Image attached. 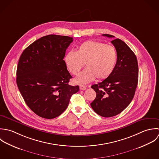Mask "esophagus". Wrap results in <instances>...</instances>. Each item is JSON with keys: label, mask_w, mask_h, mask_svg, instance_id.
<instances>
[{"label": "esophagus", "mask_w": 159, "mask_h": 159, "mask_svg": "<svg viewBox=\"0 0 159 159\" xmlns=\"http://www.w3.org/2000/svg\"><path fill=\"white\" fill-rule=\"evenodd\" d=\"M79 87H80V89L81 90H85L86 89H87L86 86L83 85H79Z\"/></svg>", "instance_id": "esophagus-1"}]
</instances>
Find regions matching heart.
I'll return each instance as SVG.
<instances>
[{
	"label": "heart",
	"mask_w": 159,
	"mask_h": 159,
	"mask_svg": "<svg viewBox=\"0 0 159 159\" xmlns=\"http://www.w3.org/2000/svg\"><path fill=\"white\" fill-rule=\"evenodd\" d=\"M117 60L116 48L104 43L89 40L80 44L76 52L69 51L64 57L67 69L77 75L85 63L84 69L75 79L79 84H87L95 79L102 80L113 72Z\"/></svg>",
	"instance_id": "1"
}]
</instances>
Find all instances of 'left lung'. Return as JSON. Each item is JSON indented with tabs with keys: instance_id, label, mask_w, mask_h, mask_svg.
Returning a JSON list of instances; mask_svg holds the SVG:
<instances>
[{
	"instance_id": "8db88e82",
	"label": "left lung",
	"mask_w": 159,
	"mask_h": 159,
	"mask_svg": "<svg viewBox=\"0 0 159 159\" xmlns=\"http://www.w3.org/2000/svg\"><path fill=\"white\" fill-rule=\"evenodd\" d=\"M103 36L112 38L110 34ZM117 53L115 68L105 80L91 88L96 96L90 104L98 115L111 117L122 112L132 101L138 82L136 57L127 44L119 39L111 41Z\"/></svg>"
}]
</instances>
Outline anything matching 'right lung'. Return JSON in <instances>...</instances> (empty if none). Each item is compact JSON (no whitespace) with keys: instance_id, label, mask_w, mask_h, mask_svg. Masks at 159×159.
<instances>
[{"instance_id":"right-lung-1","label":"right lung","mask_w":159,"mask_h":159,"mask_svg":"<svg viewBox=\"0 0 159 159\" xmlns=\"http://www.w3.org/2000/svg\"><path fill=\"white\" fill-rule=\"evenodd\" d=\"M73 38L48 35L35 40L22 53L16 84L28 106L45 119L58 117L79 87L68 84L72 76L63 60Z\"/></svg>"}]
</instances>
